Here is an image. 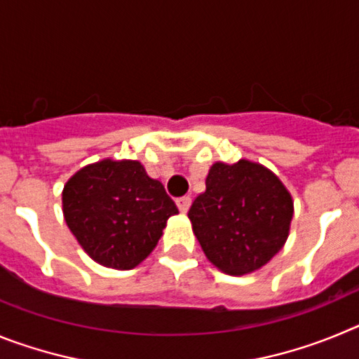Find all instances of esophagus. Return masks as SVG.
Wrapping results in <instances>:
<instances>
[{
    "mask_svg": "<svg viewBox=\"0 0 359 359\" xmlns=\"http://www.w3.org/2000/svg\"><path fill=\"white\" fill-rule=\"evenodd\" d=\"M190 203H192L190 196H183V198L176 199V205H177V208H180V212H182V214H185V212L189 210Z\"/></svg>",
    "mask_w": 359,
    "mask_h": 359,
    "instance_id": "esophagus-1",
    "label": "esophagus"
}]
</instances>
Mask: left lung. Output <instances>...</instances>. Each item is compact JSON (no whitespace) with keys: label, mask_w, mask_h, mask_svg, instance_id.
I'll return each instance as SVG.
<instances>
[{"label":"left lung","mask_w":359,"mask_h":359,"mask_svg":"<svg viewBox=\"0 0 359 359\" xmlns=\"http://www.w3.org/2000/svg\"><path fill=\"white\" fill-rule=\"evenodd\" d=\"M291 217L286 187L271 170L248 160L212 165L207 190L189 210L208 261L230 275L264 266L286 243Z\"/></svg>","instance_id":"obj_1"}]
</instances>
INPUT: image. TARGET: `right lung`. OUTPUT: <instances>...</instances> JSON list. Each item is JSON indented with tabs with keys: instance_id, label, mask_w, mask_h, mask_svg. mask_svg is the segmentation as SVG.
<instances>
[{
	"instance_id": "right-lung-1",
	"label": "right lung",
	"mask_w": 359,
	"mask_h": 359,
	"mask_svg": "<svg viewBox=\"0 0 359 359\" xmlns=\"http://www.w3.org/2000/svg\"><path fill=\"white\" fill-rule=\"evenodd\" d=\"M62 212L93 261L131 269L154 250L177 208L140 161L104 160L81 169L66 183Z\"/></svg>"
}]
</instances>
